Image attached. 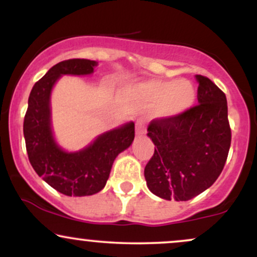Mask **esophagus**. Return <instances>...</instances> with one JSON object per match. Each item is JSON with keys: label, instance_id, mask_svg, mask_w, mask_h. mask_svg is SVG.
Here are the masks:
<instances>
[{"label": "esophagus", "instance_id": "1", "mask_svg": "<svg viewBox=\"0 0 257 257\" xmlns=\"http://www.w3.org/2000/svg\"><path fill=\"white\" fill-rule=\"evenodd\" d=\"M135 132H137L138 135H144L145 134V123H144L143 119H138L137 123H135Z\"/></svg>", "mask_w": 257, "mask_h": 257}]
</instances>
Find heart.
<instances>
[{
  "instance_id": "heart-1",
  "label": "heart",
  "mask_w": 257,
  "mask_h": 257,
  "mask_svg": "<svg viewBox=\"0 0 257 257\" xmlns=\"http://www.w3.org/2000/svg\"><path fill=\"white\" fill-rule=\"evenodd\" d=\"M141 99L156 106V114L162 118H172L184 113L193 105L196 89L185 79H151L135 87Z\"/></svg>"
}]
</instances>
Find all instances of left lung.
Returning a JSON list of instances; mask_svg holds the SVG:
<instances>
[{"mask_svg": "<svg viewBox=\"0 0 257 257\" xmlns=\"http://www.w3.org/2000/svg\"><path fill=\"white\" fill-rule=\"evenodd\" d=\"M196 78L198 105L172 118L153 119L147 128L156 147L144 172L146 184L167 200H190L210 187L231 146L225 93L205 76Z\"/></svg>", "mask_w": 257, "mask_h": 257, "instance_id": "left-lung-1", "label": "left lung"}]
</instances>
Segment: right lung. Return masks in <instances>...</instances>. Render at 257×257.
Returning <instances> with one entry per match:
<instances>
[{"label":"right lung","mask_w":257,"mask_h":257,"mask_svg":"<svg viewBox=\"0 0 257 257\" xmlns=\"http://www.w3.org/2000/svg\"><path fill=\"white\" fill-rule=\"evenodd\" d=\"M96 61L69 59L54 65L32 87L24 118V138L32 168L49 186L65 196H91L105 187L113 161L132 145L134 123L99 135L78 152L58 146L51 126V93L63 75H90Z\"/></svg>","instance_id":"1"}]
</instances>
